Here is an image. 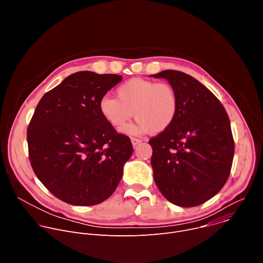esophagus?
I'll list each match as a JSON object with an SVG mask.
<instances>
[{
  "mask_svg": "<svg viewBox=\"0 0 263 263\" xmlns=\"http://www.w3.org/2000/svg\"><path fill=\"white\" fill-rule=\"evenodd\" d=\"M131 142H132V144H133V146H136L137 144H139V143H141L142 142V140L141 139H138V138H131Z\"/></svg>",
  "mask_w": 263,
  "mask_h": 263,
  "instance_id": "1",
  "label": "esophagus"
}]
</instances>
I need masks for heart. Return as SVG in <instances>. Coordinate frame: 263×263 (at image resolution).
Here are the masks:
<instances>
[{
    "label": "heart",
    "mask_w": 263,
    "mask_h": 263,
    "mask_svg": "<svg viewBox=\"0 0 263 263\" xmlns=\"http://www.w3.org/2000/svg\"><path fill=\"white\" fill-rule=\"evenodd\" d=\"M117 96L118 99L103 97L99 104L100 111L115 128L129 122L134 111L136 123L122 129L129 135L163 132L173 125L179 111L178 95L166 82L131 79L117 89Z\"/></svg>",
    "instance_id": "heart-1"
}]
</instances>
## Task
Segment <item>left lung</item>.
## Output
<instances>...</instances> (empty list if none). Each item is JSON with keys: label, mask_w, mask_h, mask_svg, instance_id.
<instances>
[{"label": "left lung", "mask_w": 263, "mask_h": 263, "mask_svg": "<svg viewBox=\"0 0 263 263\" xmlns=\"http://www.w3.org/2000/svg\"><path fill=\"white\" fill-rule=\"evenodd\" d=\"M174 87L179 111L173 125L148 141L160 193L180 207H195L214 197L230 175L234 141L230 120L217 98L185 72L162 70Z\"/></svg>", "instance_id": "1"}]
</instances>
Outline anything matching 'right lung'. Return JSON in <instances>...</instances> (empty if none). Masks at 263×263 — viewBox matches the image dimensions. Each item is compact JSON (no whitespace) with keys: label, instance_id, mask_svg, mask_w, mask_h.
<instances>
[{"label":"right lung","instance_id":"1","mask_svg":"<svg viewBox=\"0 0 263 263\" xmlns=\"http://www.w3.org/2000/svg\"><path fill=\"white\" fill-rule=\"evenodd\" d=\"M114 73L78 71L47 92L28 126L36 177L59 200L92 206L115 193L133 153L126 135L102 116L101 99L122 81Z\"/></svg>","mask_w":263,"mask_h":263}]
</instances>
